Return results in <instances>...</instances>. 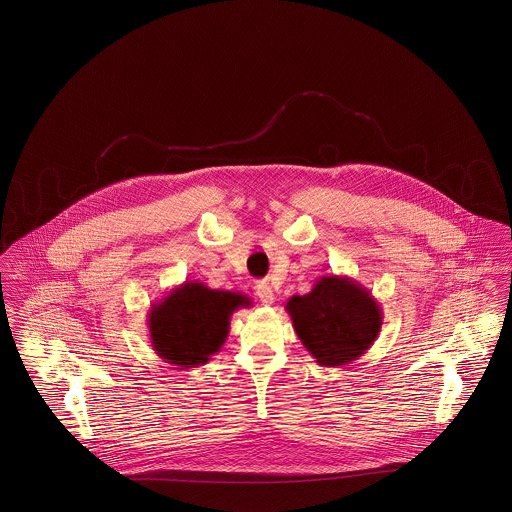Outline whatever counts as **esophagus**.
Segmentation results:
<instances>
[{
    "mask_svg": "<svg viewBox=\"0 0 512 512\" xmlns=\"http://www.w3.org/2000/svg\"><path fill=\"white\" fill-rule=\"evenodd\" d=\"M255 290H257V296H259V301H261L262 305H272V303H274V290H272V287H270L268 283L261 281V283L255 287Z\"/></svg>",
    "mask_w": 512,
    "mask_h": 512,
    "instance_id": "esophagus-1",
    "label": "esophagus"
}]
</instances>
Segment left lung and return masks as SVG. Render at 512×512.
I'll return each mask as SVG.
<instances>
[{
    "label": "left lung",
    "mask_w": 512,
    "mask_h": 512,
    "mask_svg": "<svg viewBox=\"0 0 512 512\" xmlns=\"http://www.w3.org/2000/svg\"><path fill=\"white\" fill-rule=\"evenodd\" d=\"M285 309L301 344L327 368L357 361L383 325L379 301L346 275L320 277L309 294L292 296Z\"/></svg>",
    "instance_id": "obj_1"
}]
</instances>
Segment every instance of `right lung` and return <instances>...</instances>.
Masks as SVG:
<instances>
[{"label": "right lung", "instance_id": "1", "mask_svg": "<svg viewBox=\"0 0 512 512\" xmlns=\"http://www.w3.org/2000/svg\"><path fill=\"white\" fill-rule=\"evenodd\" d=\"M240 307H250V300L238 292L185 281L151 305L148 327L153 351L183 370L207 364L224 346L231 316Z\"/></svg>", "mask_w": 512, "mask_h": 512}]
</instances>
